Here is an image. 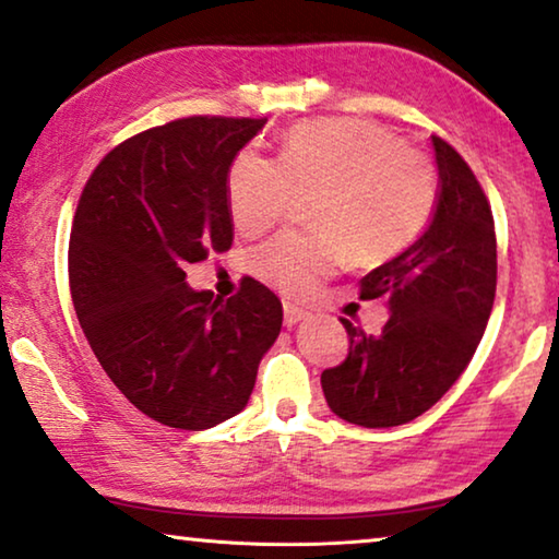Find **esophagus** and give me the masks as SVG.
<instances>
[{"label": "esophagus", "instance_id": "esophagus-1", "mask_svg": "<svg viewBox=\"0 0 559 559\" xmlns=\"http://www.w3.org/2000/svg\"><path fill=\"white\" fill-rule=\"evenodd\" d=\"M309 313H306L301 306L290 304V301H283V324L286 326H296L298 321H304Z\"/></svg>", "mask_w": 559, "mask_h": 559}]
</instances>
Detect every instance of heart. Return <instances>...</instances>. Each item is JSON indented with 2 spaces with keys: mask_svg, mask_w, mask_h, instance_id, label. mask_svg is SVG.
<instances>
[{
  "mask_svg": "<svg viewBox=\"0 0 559 559\" xmlns=\"http://www.w3.org/2000/svg\"><path fill=\"white\" fill-rule=\"evenodd\" d=\"M313 194V230L281 233L253 253L255 276L288 296H309L352 263L374 269L413 246L433 217L436 169L397 133L367 119L304 121L283 136L278 159L246 148L227 171L235 227L258 235Z\"/></svg>",
  "mask_w": 559,
  "mask_h": 559,
  "instance_id": "1",
  "label": "heart"
}]
</instances>
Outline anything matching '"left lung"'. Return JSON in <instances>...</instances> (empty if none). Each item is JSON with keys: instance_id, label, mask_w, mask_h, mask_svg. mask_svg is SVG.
<instances>
[{"instance_id": "8db88e82", "label": "left lung", "mask_w": 559, "mask_h": 559, "mask_svg": "<svg viewBox=\"0 0 559 559\" xmlns=\"http://www.w3.org/2000/svg\"><path fill=\"white\" fill-rule=\"evenodd\" d=\"M438 202L426 233L359 281V298H388L390 319L365 334L342 319L349 355L321 372L332 413L361 428H392L430 411L481 342L497 294V233L489 200L463 156L433 136Z\"/></svg>"}]
</instances>
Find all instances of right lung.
Segmentation results:
<instances>
[{
    "mask_svg": "<svg viewBox=\"0 0 559 559\" xmlns=\"http://www.w3.org/2000/svg\"><path fill=\"white\" fill-rule=\"evenodd\" d=\"M265 119L190 116L111 148L83 187L68 248L85 340L126 400L169 428L204 430L248 405L283 306L242 278L235 296L185 269L233 246L227 171Z\"/></svg>",
    "mask_w": 559,
    "mask_h": 559,
    "instance_id": "1",
    "label": "right lung"
}]
</instances>
